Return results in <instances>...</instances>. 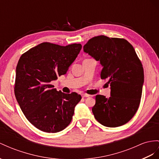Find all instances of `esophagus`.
<instances>
[{
  "mask_svg": "<svg viewBox=\"0 0 159 159\" xmlns=\"http://www.w3.org/2000/svg\"><path fill=\"white\" fill-rule=\"evenodd\" d=\"M89 96H90V95H89L87 94H83L82 95V97H83V98H84V97H89Z\"/></svg>",
  "mask_w": 159,
  "mask_h": 159,
  "instance_id": "obj_1",
  "label": "esophagus"
}]
</instances>
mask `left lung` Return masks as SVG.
I'll return each instance as SVG.
<instances>
[{
    "label": "left lung",
    "mask_w": 159,
    "mask_h": 159,
    "mask_svg": "<svg viewBox=\"0 0 159 159\" xmlns=\"http://www.w3.org/2000/svg\"><path fill=\"white\" fill-rule=\"evenodd\" d=\"M87 53L102 66L101 79H107L111 96L95 97V118L106 127L124 125L135 115L142 97L144 69L133 46L123 38L99 35L84 45Z\"/></svg>",
    "instance_id": "obj_1"
}]
</instances>
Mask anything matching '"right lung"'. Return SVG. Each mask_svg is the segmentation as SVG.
<instances>
[{
    "label": "right lung",
    "instance_id": "add662e5",
    "mask_svg": "<svg viewBox=\"0 0 159 159\" xmlns=\"http://www.w3.org/2000/svg\"><path fill=\"white\" fill-rule=\"evenodd\" d=\"M82 48L43 42L20 57L16 68L15 95L23 114L45 132L62 131L70 124L81 96L57 91L50 83L65 75Z\"/></svg>",
    "mask_w": 159,
    "mask_h": 159
}]
</instances>
